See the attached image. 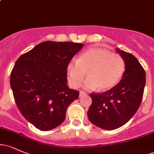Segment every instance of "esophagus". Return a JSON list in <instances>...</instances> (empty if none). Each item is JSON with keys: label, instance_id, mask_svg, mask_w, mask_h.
I'll list each match as a JSON object with an SVG mask.
<instances>
[{"label": "esophagus", "instance_id": "esophagus-1", "mask_svg": "<svg viewBox=\"0 0 154 154\" xmlns=\"http://www.w3.org/2000/svg\"><path fill=\"white\" fill-rule=\"evenodd\" d=\"M86 95V93H85L84 91H80L79 92V97H82V95Z\"/></svg>", "mask_w": 154, "mask_h": 154}]
</instances>
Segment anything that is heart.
<instances>
[{
    "instance_id": "obj_1",
    "label": "heart",
    "mask_w": 154,
    "mask_h": 154,
    "mask_svg": "<svg viewBox=\"0 0 154 154\" xmlns=\"http://www.w3.org/2000/svg\"><path fill=\"white\" fill-rule=\"evenodd\" d=\"M125 63L121 56L100 48H92L85 51L78 59H72L66 65L68 82L77 88L85 77L82 87L87 90L107 91L116 85L122 77Z\"/></svg>"
}]
</instances>
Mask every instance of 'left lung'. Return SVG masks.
Masks as SVG:
<instances>
[{"mask_svg":"<svg viewBox=\"0 0 154 154\" xmlns=\"http://www.w3.org/2000/svg\"><path fill=\"white\" fill-rule=\"evenodd\" d=\"M125 63L120 82L103 93H91L92 104L88 111L90 122L106 130L126 124L140 105L146 85V73L135 56L116 48Z\"/></svg>","mask_w":154,"mask_h":154,"instance_id":"left-lung-1","label":"left lung"}]
</instances>
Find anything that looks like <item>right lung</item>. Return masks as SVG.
Masks as SVG:
<instances>
[{
	"instance_id": "right-lung-1",
	"label": "right lung",
	"mask_w": 154,
	"mask_h": 154,
	"mask_svg": "<svg viewBox=\"0 0 154 154\" xmlns=\"http://www.w3.org/2000/svg\"><path fill=\"white\" fill-rule=\"evenodd\" d=\"M83 45L45 41L16 61L10 77L16 103L23 116L38 130L59 126L67 108L78 98L79 91L67 85L66 65Z\"/></svg>"
}]
</instances>
